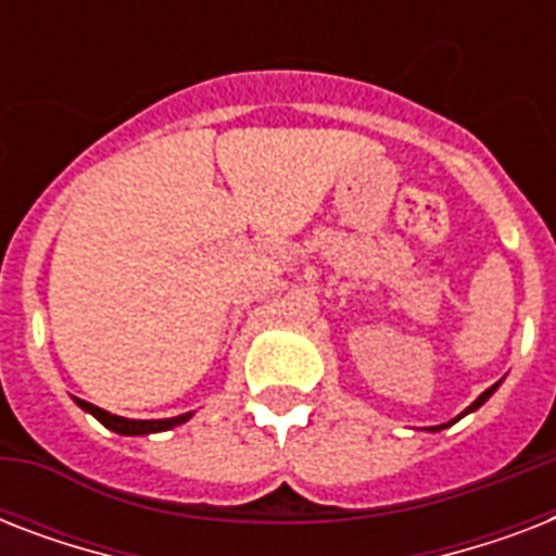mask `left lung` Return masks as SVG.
I'll return each instance as SVG.
<instances>
[{
  "instance_id": "8db88e82",
  "label": "left lung",
  "mask_w": 556,
  "mask_h": 556,
  "mask_svg": "<svg viewBox=\"0 0 556 556\" xmlns=\"http://www.w3.org/2000/svg\"><path fill=\"white\" fill-rule=\"evenodd\" d=\"M500 383H502V380H496V383H493V387H491V389H484L482 395L476 397L473 404L467 406L465 413L458 415V418H465V415H467V413H473V409H479V406H482V404H484V401H488V397H491V395H493V392H496V389H500ZM458 418H453V421H447V424H439V427H430V432H439V430H444V427H450V424H456V421H458Z\"/></svg>"
}]
</instances>
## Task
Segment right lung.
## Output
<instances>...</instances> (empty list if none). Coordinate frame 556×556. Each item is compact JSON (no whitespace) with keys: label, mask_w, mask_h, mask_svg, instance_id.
Here are the masks:
<instances>
[{"label":"right lung","mask_w":556,"mask_h":556,"mask_svg":"<svg viewBox=\"0 0 556 556\" xmlns=\"http://www.w3.org/2000/svg\"><path fill=\"white\" fill-rule=\"evenodd\" d=\"M74 404L86 409L89 415H94L106 430L117 432V435H150V432H164V430H173L178 424L190 421L192 413L185 415H176V418H152V421H135V418H121V415H112L106 409H100V406L89 404V401H80V397H74Z\"/></svg>","instance_id":"1"}]
</instances>
